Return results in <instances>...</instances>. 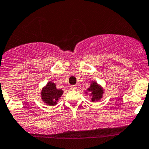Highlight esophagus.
I'll list each match as a JSON object with an SVG mask.
<instances>
[{"instance_id": "34e87169", "label": "esophagus", "mask_w": 149, "mask_h": 149, "mask_svg": "<svg viewBox=\"0 0 149 149\" xmlns=\"http://www.w3.org/2000/svg\"><path fill=\"white\" fill-rule=\"evenodd\" d=\"M76 88H77V87H76V86H70V89L71 90H76Z\"/></svg>"}]
</instances>
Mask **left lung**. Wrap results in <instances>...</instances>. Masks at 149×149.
Returning a JSON list of instances; mask_svg holds the SVG:
<instances>
[{"mask_svg":"<svg viewBox=\"0 0 149 149\" xmlns=\"http://www.w3.org/2000/svg\"><path fill=\"white\" fill-rule=\"evenodd\" d=\"M85 93L86 94H89V95L91 97V102H94L99 101L102 98L104 88L101 85L97 84V81H92V82L90 84L89 88L85 91Z\"/></svg>","mask_w":149,"mask_h":149,"instance_id":"1","label":"left lung"}]
</instances>
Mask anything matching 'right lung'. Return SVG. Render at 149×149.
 <instances>
[{
    "mask_svg": "<svg viewBox=\"0 0 149 149\" xmlns=\"http://www.w3.org/2000/svg\"><path fill=\"white\" fill-rule=\"evenodd\" d=\"M63 91L62 89H58L56 85L52 81L47 82L45 86L42 88L41 98L43 102L49 106H54L62 96Z\"/></svg>",
    "mask_w": 149,
    "mask_h": 149,
    "instance_id": "add662e5",
    "label": "right lung"
}]
</instances>
